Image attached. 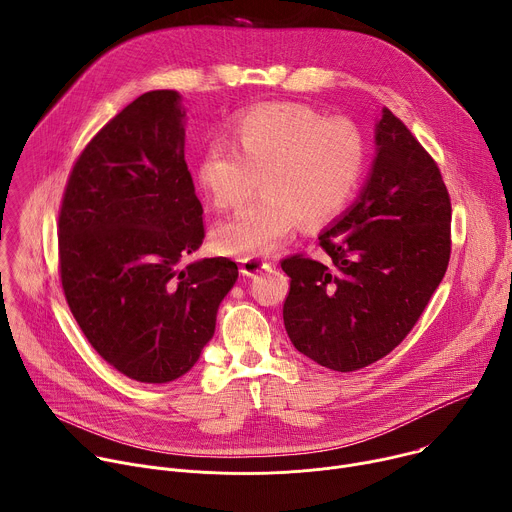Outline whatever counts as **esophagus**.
I'll use <instances>...</instances> for the list:
<instances>
[{"label":"esophagus","mask_w":512,"mask_h":512,"mask_svg":"<svg viewBox=\"0 0 512 512\" xmlns=\"http://www.w3.org/2000/svg\"><path fill=\"white\" fill-rule=\"evenodd\" d=\"M271 269V263L263 261V259H255V257H249V259H243L241 261V273L247 275V277H253L261 271H269Z\"/></svg>","instance_id":"esophagus-1"}]
</instances>
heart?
I'll use <instances>...</instances> for the list:
<instances>
[{
	"mask_svg": "<svg viewBox=\"0 0 512 512\" xmlns=\"http://www.w3.org/2000/svg\"><path fill=\"white\" fill-rule=\"evenodd\" d=\"M233 135L237 148L214 141L202 152L198 184L216 208L243 204L259 180L263 198L214 229L221 253L267 257L302 221L324 225L354 196L364 148L350 121H326L306 105L273 103L241 115Z\"/></svg>",
	"mask_w": 512,
	"mask_h": 512,
	"instance_id": "obj_1",
	"label": "heart"
}]
</instances>
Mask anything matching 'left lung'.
<instances>
[{
	"label": "left lung",
	"instance_id": "obj_1",
	"mask_svg": "<svg viewBox=\"0 0 512 512\" xmlns=\"http://www.w3.org/2000/svg\"><path fill=\"white\" fill-rule=\"evenodd\" d=\"M450 223L440 168L385 107L367 182L318 237L332 267L302 255L281 261L291 279L283 304L291 344L338 373L387 356L446 275Z\"/></svg>",
	"mask_w": 512,
	"mask_h": 512
}]
</instances>
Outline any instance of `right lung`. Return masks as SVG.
<instances>
[{
  "label": "right lung",
  "mask_w": 512,
  "mask_h": 512,
  "mask_svg": "<svg viewBox=\"0 0 512 512\" xmlns=\"http://www.w3.org/2000/svg\"><path fill=\"white\" fill-rule=\"evenodd\" d=\"M184 123L180 93L137 97L77 160L58 216L72 316L113 369L152 385L194 367L239 277L227 257L184 265L204 239Z\"/></svg>",
  "instance_id": "add662e5"
}]
</instances>
